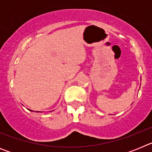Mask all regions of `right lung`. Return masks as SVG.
Returning <instances> with one entry per match:
<instances>
[{
	"label": "right lung",
	"mask_w": 152,
	"mask_h": 152,
	"mask_svg": "<svg viewBox=\"0 0 152 152\" xmlns=\"http://www.w3.org/2000/svg\"><path fill=\"white\" fill-rule=\"evenodd\" d=\"M29 111H31V112H36V111H33V110H29ZM51 112V111H50ZM36 113H42L41 111H36Z\"/></svg>",
	"instance_id": "1"
}]
</instances>
